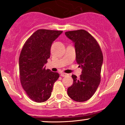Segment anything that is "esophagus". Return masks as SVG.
<instances>
[{"mask_svg":"<svg viewBox=\"0 0 125 125\" xmlns=\"http://www.w3.org/2000/svg\"><path fill=\"white\" fill-rule=\"evenodd\" d=\"M67 74L66 73H63V72H62V73H61V76H62V77H64V76H67Z\"/></svg>","mask_w":125,"mask_h":125,"instance_id":"34e87169","label":"esophagus"}]
</instances>
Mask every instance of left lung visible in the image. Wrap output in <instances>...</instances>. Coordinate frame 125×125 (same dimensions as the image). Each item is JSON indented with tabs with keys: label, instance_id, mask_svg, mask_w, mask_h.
<instances>
[{
	"label": "left lung",
	"instance_id": "1",
	"mask_svg": "<svg viewBox=\"0 0 125 125\" xmlns=\"http://www.w3.org/2000/svg\"><path fill=\"white\" fill-rule=\"evenodd\" d=\"M65 35L74 42L76 62L82 68L79 78L72 76L73 83L67 88V94L75 101H85L94 95L100 83L103 52L95 39L85 30L67 31Z\"/></svg>",
	"mask_w": 125,
	"mask_h": 125
}]
</instances>
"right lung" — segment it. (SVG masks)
<instances>
[{
    "label": "right lung",
    "instance_id": "right-lung-1",
    "mask_svg": "<svg viewBox=\"0 0 125 125\" xmlns=\"http://www.w3.org/2000/svg\"><path fill=\"white\" fill-rule=\"evenodd\" d=\"M62 31L40 29L26 41L19 57L20 79L31 100L43 103L49 98L58 73L46 69L52 43Z\"/></svg>",
    "mask_w": 125,
    "mask_h": 125
}]
</instances>
